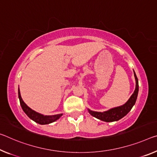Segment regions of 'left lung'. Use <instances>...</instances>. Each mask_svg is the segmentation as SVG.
Returning <instances> with one entry per match:
<instances>
[{
  "label": "left lung",
  "mask_w": 157,
  "mask_h": 157,
  "mask_svg": "<svg viewBox=\"0 0 157 157\" xmlns=\"http://www.w3.org/2000/svg\"><path fill=\"white\" fill-rule=\"evenodd\" d=\"M134 77H135L136 79L135 91H134L133 94L131 95L130 98L128 99V101L126 102L125 104H124V105L121 106L112 108L108 111L103 112V113L92 111L88 109L89 113L91 115L94 117L100 119L101 121H106V122H112V121H118L120 119L124 117V116L126 115V114L129 113V111L131 110V108H133V106L135 105L137 96H138V78H137L135 72H134Z\"/></svg>",
  "instance_id": "left-lung-1"
}]
</instances>
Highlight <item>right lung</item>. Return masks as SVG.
Segmentation results:
<instances>
[{
    "label": "right lung",
    "mask_w": 157,
    "mask_h": 157,
    "mask_svg": "<svg viewBox=\"0 0 157 157\" xmlns=\"http://www.w3.org/2000/svg\"><path fill=\"white\" fill-rule=\"evenodd\" d=\"M18 96L22 110H23L24 113L26 114V115L28 116L30 119L34 121L35 122L41 124V125L48 124L54 122V121H55L62 116V114H56V115H43V114L36 113V111H34L32 110V109L30 108L29 107L24 103V101L22 100L19 89H18Z\"/></svg>",
    "instance_id": "obj_1"
}]
</instances>
